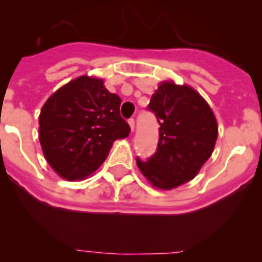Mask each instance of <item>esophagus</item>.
Returning <instances> with one entry per match:
<instances>
[{"label": "esophagus", "instance_id": "obj_1", "mask_svg": "<svg viewBox=\"0 0 262 262\" xmlns=\"http://www.w3.org/2000/svg\"><path fill=\"white\" fill-rule=\"evenodd\" d=\"M128 123H129V125H130V129H132V132L134 130V124H136V121H134V119L133 118H130L128 120Z\"/></svg>", "mask_w": 262, "mask_h": 262}]
</instances>
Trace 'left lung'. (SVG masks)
Segmentation results:
<instances>
[{
	"label": "left lung",
	"instance_id": "obj_1",
	"mask_svg": "<svg viewBox=\"0 0 262 262\" xmlns=\"http://www.w3.org/2000/svg\"><path fill=\"white\" fill-rule=\"evenodd\" d=\"M147 110L160 124V139L155 155L146 161L137 157V166L153 186H180L194 179L212 156L218 137L212 109L191 87L163 82Z\"/></svg>",
	"mask_w": 262,
	"mask_h": 262
}]
</instances>
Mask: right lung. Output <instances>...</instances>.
Instances as JSON below:
<instances>
[{
  "instance_id": "obj_1",
  "label": "right lung",
  "mask_w": 262,
  "mask_h": 262,
  "mask_svg": "<svg viewBox=\"0 0 262 262\" xmlns=\"http://www.w3.org/2000/svg\"><path fill=\"white\" fill-rule=\"evenodd\" d=\"M121 100L102 80L82 77L52 95L39 116V139L58 175L80 180L106 160L116 139L126 138L129 124L120 115Z\"/></svg>"
}]
</instances>
